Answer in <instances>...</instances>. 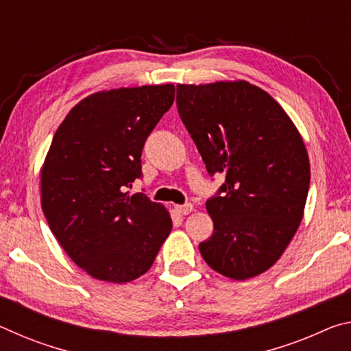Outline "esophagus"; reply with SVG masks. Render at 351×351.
Segmentation results:
<instances>
[{"mask_svg":"<svg viewBox=\"0 0 351 351\" xmlns=\"http://www.w3.org/2000/svg\"><path fill=\"white\" fill-rule=\"evenodd\" d=\"M195 210V207L192 204H184V206H176V212L180 213V215H189V213H192Z\"/></svg>","mask_w":351,"mask_h":351,"instance_id":"esophagus-1","label":"esophagus"}]
</instances>
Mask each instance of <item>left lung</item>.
<instances>
[{"label":"left lung","mask_w":351,"mask_h":351,"mask_svg":"<svg viewBox=\"0 0 351 351\" xmlns=\"http://www.w3.org/2000/svg\"><path fill=\"white\" fill-rule=\"evenodd\" d=\"M178 111L210 175L213 234L199 252L213 271L246 280L282 257L304 218L310 159L278 102L246 80L176 86Z\"/></svg>","instance_id":"left-lung-1"}]
</instances>
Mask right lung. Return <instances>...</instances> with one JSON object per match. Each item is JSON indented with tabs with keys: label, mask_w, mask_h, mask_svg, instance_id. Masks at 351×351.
Here are the masks:
<instances>
[{
	"label": "right lung",
	"mask_w": 351,
	"mask_h": 351,
	"mask_svg": "<svg viewBox=\"0 0 351 351\" xmlns=\"http://www.w3.org/2000/svg\"><path fill=\"white\" fill-rule=\"evenodd\" d=\"M175 85L97 91L57 128L41 167V209L71 260L91 277L127 283L152 268L170 212L127 187L144 142L173 104Z\"/></svg>",
	"instance_id": "right-lung-1"
}]
</instances>
